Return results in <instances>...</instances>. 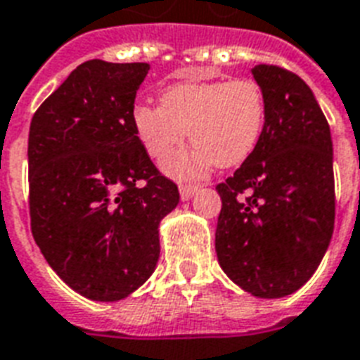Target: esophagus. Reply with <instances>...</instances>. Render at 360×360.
Wrapping results in <instances>:
<instances>
[{"instance_id": "esophagus-1", "label": "esophagus", "mask_w": 360, "mask_h": 360, "mask_svg": "<svg viewBox=\"0 0 360 360\" xmlns=\"http://www.w3.org/2000/svg\"><path fill=\"white\" fill-rule=\"evenodd\" d=\"M200 186L196 183H181L179 185V194H181V200H188L194 196V192L198 191Z\"/></svg>"}]
</instances>
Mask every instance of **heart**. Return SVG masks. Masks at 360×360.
Masks as SVG:
<instances>
[{
  "mask_svg": "<svg viewBox=\"0 0 360 360\" xmlns=\"http://www.w3.org/2000/svg\"><path fill=\"white\" fill-rule=\"evenodd\" d=\"M266 94L255 79L179 82L162 92L160 105L139 103L131 120L153 160L166 164L191 131L196 149L169 164L175 175H198L215 162L238 166L264 134Z\"/></svg>",
  "mask_w": 360,
  "mask_h": 360,
  "instance_id": "1",
  "label": "heart"
}]
</instances>
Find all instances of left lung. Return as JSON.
I'll return each instance as SVG.
<instances>
[{"instance_id": "8db88e82", "label": "left lung", "mask_w": 360, "mask_h": 360, "mask_svg": "<svg viewBox=\"0 0 360 360\" xmlns=\"http://www.w3.org/2000/svg\"><path fill=\"white\" fill-rule=\"evenodd\" d=\"M264 134L234 175L217 185L215 249L236 285L259 298L295 292L317 270L334 230L330 128L314 92L292 71L260 64Z\"/></svg>"}]
</instances>
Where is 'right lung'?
Returning <instances> with one entry per match:
<instances>
[{
	"instance_id": "right-lung-1",
	"label": "right lung",
	"mask_w": 360,
	"mask_h": 360,
	"mask_svg": "<svg viewBox=\"0 0 360 360\" xmlns=\"http://www.w3.org/2000/svg\"><path fill=\"white\" fill-rule=\"evenodd\" d=\"M147 73L145 62L89 60L30 124L32 234L62 281L90 300H120L149 279L158 224L179 204L131 120Z\"/></svg>"
}]
</instances>
